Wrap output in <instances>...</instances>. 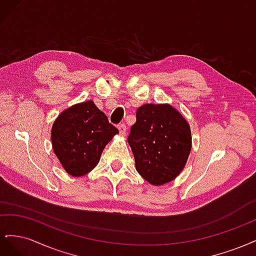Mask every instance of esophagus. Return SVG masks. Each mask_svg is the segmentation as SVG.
Returning a JSON list of instances; mask_svg holds the SVG:
<instances>
[{
  "instance_id": "obj_1",
  "label": "esophagus",
  "mask_w": 256,
  "mask_h": 256,
  "mask_svg": "<svg viewBox=\"0 0 256 256\" xmlns=\"http://www.w3.org/2000/svg\"><path fill=\"white\" fill-rule=\"evenodd\" d=\"M118 131H120V136H125V134H126L127 128H126L125 124H120V125H118Z\"/></svg>"
}]
</instances>
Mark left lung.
Segmentation results:
<instances>
[{"mask_svg":"<svg viewBox=\"0 0 256 256\" xmlns=\"http://www.w3.org/2000/svg\"><path fill=\"white\" fill-rule=\"evenodd\" d=\"M128 143L136 168L145 180L160 186L180 175L191 150V131L170 104H144L136 111Z\"/></svg>","mask_w":256,"mask_h":256,"instance_id":"obj_1","label":"left lung"}]
</instances>
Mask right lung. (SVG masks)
<instances>
[{"mask_svg": "<svg viewBox=\"0 0 256 256\" xmlns=\"http://www.w3.org/2000/svg\"><path fill=\"white\" fill-rule=\"evenodd\" d=\"M116 134L118 129L88 100L68 108L58 115L52 126L51 140L53 150L65 171L79 177L98 164L106 145Z\"/></svg>", "mask_w": 256, "mask_h": 256, "instance_id": "1", "label": "right lung"}]
</instances>
